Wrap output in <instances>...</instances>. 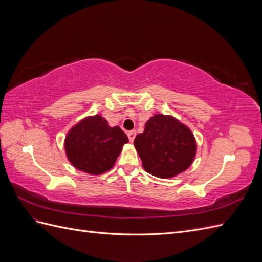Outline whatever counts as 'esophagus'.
I'll return each instance as SVG.
<instances>
[{
    "label": "esophagus",
    "mask_w": 262,
    "mask_h": 262,
    "mask_svg": "<svg viewBox=\"0 0 262 262\" xmlns=\"http://www.w3.org/2000/svg\"><path fill=\"white\" fill-rule=\"evenodd\" d=\"M136 134H137V132L134 131V130L128 132V138H129V141H130V142H133L134 139H136Z\"/></svg>",
    "instance_id": "esophagus-1"
}]
</instances>
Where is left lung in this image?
I'll return each mask as SVG.
<instances>
[{
    "label": "left lung",
    "mask_w": 262,
    "mask_h": 262,
    "mask_svg": "<svg viewBox=\"0 0 262 262\" xmlns=\"http://www.w3.org/2000/svg\"><path fill=\"white\" fill-rule=\"evenodd\" d=\"M134 146L146 171L158 178H170L192 164L196 150L192 132L177 119L155 115L145 123Z\"/></svg>",
    "instance_id": "1"
}]
</instances>
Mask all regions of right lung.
Instances as JSON below:
<instances>
[{
	"instance_id": "add662e5",
	"label": "right lung",
	"mask_w": 262,
	"mask_h": 262,
	"mask_svg": "<svg viewBox=\"0 0 262 262\" xmlns=\"http://www.w3.org/2000/svg\"><path fill=\"white\" fill-rule=\"evenodd\" d=\"M128 141L126 134L119 126L110 128L101 116H94L84 119L70 130L64 146L69 161L75 168L100 175L113 167Z\"/></svg>"
}]
</instances>
